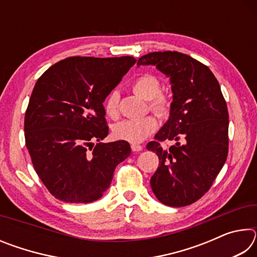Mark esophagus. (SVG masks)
Returning <instances> with one entry per match:
<instances>
[{"label":"esophagus","mask_w":257,"mask_h":257,"mask_svg":"<svg viewBox=\"0 0 257 257\" xmlns=\"http://www.w3.org/2000/svg\"><path fill=\"white\" fill-rule=\"evenodd\" d=\"M132 150L133 152H141L143 150V146L138 144H132Z\"/></svg>","instance_id":"esophagus-1"}]
</instances>
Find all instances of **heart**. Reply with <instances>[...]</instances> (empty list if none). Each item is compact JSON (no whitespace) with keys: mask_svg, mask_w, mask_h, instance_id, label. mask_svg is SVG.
<instances>
[{"mask_svg":"<svg viewBox=\"0 0 257 257\" xmlns=\"http://www.w3.org/2000/svg\"><path fill=\"white\" fill-rule=\"evenodd\" d=\"M133 92L139 97L149 101L150 107L156 114L165 115L169 111L170 102L165 95L160 93V81L152 75H143L138 77L132 85ZM119 95L113 92L104 102V112L111 119L118 118L119 115ZM158 128V121L154 116L149 115L142 119L124 120L113 125V136L119 141H124L133 144L142 143L150 137Z\"/></svg>","mask_w":257,"mask_h":257,"instance_id":"obj_1","label":"heart"}]
</instances>
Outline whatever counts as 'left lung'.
Here are the masks:
<instances>
[{
    "label": "left lung",
    "instance_id": "8db88e82",
    "mask_svg": "<svg viewBox=\"0 0 257 257\" xmlns=\"http://www.w3.org/2000/svg\"><path fill=\"white\" fill-rule=\"evenodd\" d=\"M137 66L156 67L169 78L172 90L169 119L156 141L146 146L160 160L151 178L152 190L164 205H189L210 189L227 160V103L212 71L189 55L152 52L139 58ZM165 139L176 145L162 149L159 142Z\"/></svg>",
    "mask_w": 257,
    "mask_h": 257
}]
</instances>
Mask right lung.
Returning <instances> with one entry per match:
<instances>
[{"label": "right lung", "instance_id": "obj_1", "mask_svg": "<svg viewBox=\"0 0 257 257\" xmlns=\"http://www.w3.org/2000/svg\"><path fill=\"white\" fill-rule=\"evenodd\" d=\"M136 61L71 56L37 80L25 115L26 146L35 171L55 198L97 201L116 165L132 153L127 142L101 141L108 134L103 102Z\"/></svg>", "mask_w": 257, "mask_h": 257}]
</instances>
